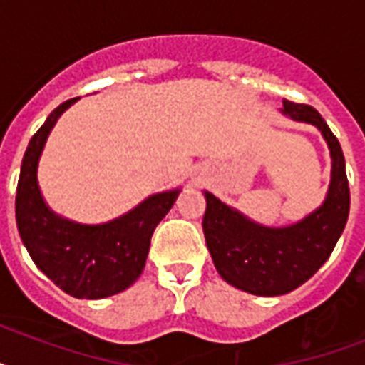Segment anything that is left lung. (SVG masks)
<instances>
[{"label": "left lung", "mask_w": 365, "mask_h": 365, "mask_svg": "<svg viewBox=\"0 0 365 365\" xmlns=\"http://www.w3.org/2000/svg\"><path fill=\"white\" fill-rule=\"evenodd\" d=\"M284 113L322 130L331 153V183L324 205L295 225L271 229L250 222L205 191L202 231L225 282L255 295H282L299 288L326 263L349 220L351 191L339 140L314 108L284 100Z\"/></svg>", "instance_id": "8db88e82"}]
</instances>
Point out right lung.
<instances>
[{
    "instance_id": "obj_1",
    "label": "right lung",
    "mask_w": 365,
    "mask_h": 365,
    "mask_svg": "<svg viewBox=\"0 0 365 365\" xmlns=\"http://www.w3.org/2000/svg\"><path fill=\"white\" fill-rule=\"evenodd\" d=\"M77 98L66 100L31 136L16 185V227L28 254L66 294L102 299L126 289L142 274L151 235L176 202L180 189L149 197L125 216L81 225L48 210L37 185V160L56 119Z\"/></svg>"
}]
</instances>
